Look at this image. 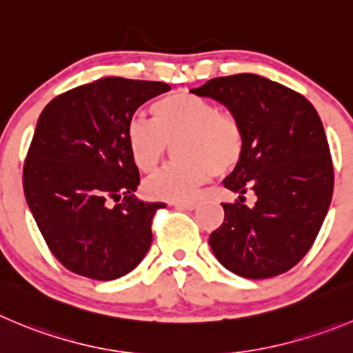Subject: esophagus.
<instances>
[{"mask_svg": "<svg viewBox=\"0 0 353 353\" xmlns=\"http://www.w3.org/2000/svg\"><path fill=\"white\" fill-rule=\"evenodd\" d=\"M174 207H176V209H181V210H195L196 207H199V203H195V202H176V203H172Z\"/></svg>", "mask_w": 353, "mask_h": 353, "instance_id": "obj_1", "label": "esophagus"}]
</instances>
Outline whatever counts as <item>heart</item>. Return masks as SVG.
Returning a JSON list of instances; mask_svg holds the SVG:
<instances>
[{
	"instance_id": "obj_1",
	"label": "heart",
	"mask_w": 353,
	"mask_h": 353,
	"mask_svg": "<svg viewBox=\"0 0 353 353\" xmlns=\"http://www.w3.org/2000/svg\"><path fill=\"white\" fill-rule=\"evenodd\" d=\"M128 151L137 169L153 172L177 143V165L163 167L148 177L150 199L188 202L212 177L225 176L243 154V130L233 114L223 113L209 99L192 92H174L154 104V120L136 114L127 123Z\"/></svg>"
}]
</instances>
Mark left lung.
<instances>
[{
  "mask_svg": "<svg viewBox=\"0 0 353 353\" xmlns=\"http://www.w3.org/2000/svg\"><path fill=\"white\" fill-rule=\"evenodd\" d=\"M193 94L228 108L243 130V154L223 183L239 195L223 203L225 221L210 233L217 261L245 279L291 270L325 219L334 172L321 117L301 94L243 72L209 80ZM247 191L256 203H243Z\"/></svg>",
  "mask_w": 353,
  "mask_h": 353,
  "instance_id": "left-lung-1",
  "label": "left lung"
}]
</instances>
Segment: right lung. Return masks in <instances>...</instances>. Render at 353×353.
Segmentation results:
<instances>
[{"instance_id": "obj_1", "label": "right lung", "mask_w": 353, "mask_h": 353, "mask_svg": "<svg viewBox=\"0 0 353 353\" xmlns=\"http://www.w3.org/2000/svg\"><path fill=\"white\" fill-rule=\"evenodd\" d=\"M161 81L101 78L64 92L39 114L24 163V195L52 254L68 270L114 281L136 268L163 203L134 195L139 169L127 123L137 108L169 92ZM110 199L121 203L109 207Z\"/></svg>"}]
</instances>
